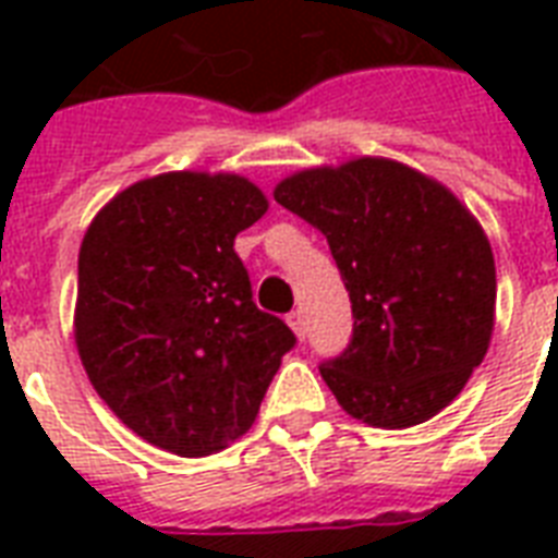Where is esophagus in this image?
Wrapping results in <instances>:
<instances>
[{"instance_id":"34e87169","label":"esophagus","mask_w":558,"mask_h":558,"mask_svg":"<svg viewBox=\"0 0 558 558\" xmlns=\"http://www.w3.org/2000/svg\"><path fill=\"white\" fill-rule=\"evenodd\" d=\"M287 324H289V327H292V332H295L298 339L304 341V336H306V322H304V313H301V310H292V313L287 315Z\"/></svg>"}]
</instances>
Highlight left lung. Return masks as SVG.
Listing matches in <instances>:
<instances>
[{"label":"left lung","instance_id":"left-lung-1","mask_svg":"<svg viewBox=\"0 0 558 558\" xmlns=\"http://www.w3.org/2000/svg\"><path fill=\"white\" fill-rule=\"evenodd\" d=\"M275 199L327 236L350 292V348L322 365L339 405L373 428L440 414L495 330V257L475 214L385 156L289 173Z\"/></svg>","mask_w":558,"mask_h":558}]
</instances>
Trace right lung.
I'll list each match as a JSON object with an SVG mask.
<instances>
[{
  "instance_id": "add662e5",
  "label": "right lung",
  "mask_w": 558,
  "mask_h": 558,
  "mask_svg": "<svg viewBox=\"0 0 558 558\" xmlns=\"http://www.w3.org/2000/svg\"><path fill=\"white\" fill-rule=\"evenodd\" d=\"M266 210V193L240 173L170 170L116 193L83 234V371L130 432L179 458L243 437L295 344L254 306L234 252Z\"/></svg>"
}]
</instances>
